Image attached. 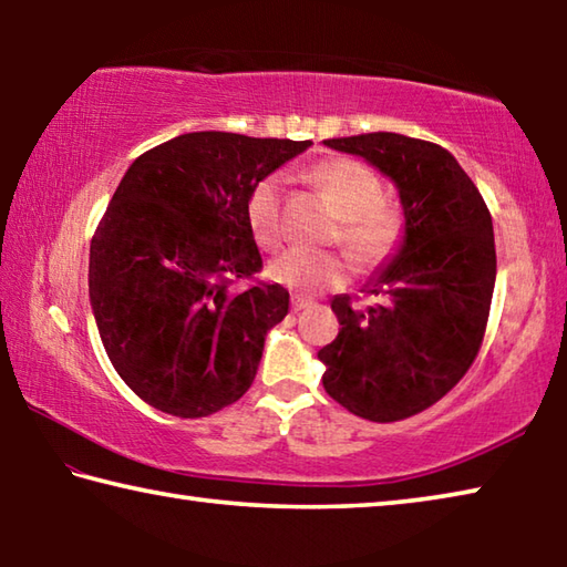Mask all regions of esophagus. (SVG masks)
Listing matches in <instances>:
<instances>
[{
  "label": "esophagus",
  "mask_w": 567,
  "mask_h": 567,
  "mask_svg": "<svg viewBox=\"0 0 567 567\" xmlns=\"http://www.w3.org/2000/svg\"><path fill=\"white\" fill-rule=\"evenodd\" d=\"M307 307H312L310 300H305V297H292V310H295V312L307 310Z\"/></svg>",
  "instance_id": "34e87169"
}]
</instances>
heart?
<instances>
[{
    "label": "heart",
    "instance_id": "heart-1",
    "mask_svg": "<svg viewBox=\"0 0 567 567\" xmlns=\"http://www.w3.org/2000/svg\"><path fill=\"white\" fill-rule=\"evenodd\" d=\"M312 179L328 195L334 213L342 217L338 239H342L354 262L362 267L385 262L402 237V217L395 207L385 203V189L375 172L354 159H330L312 172ZM282 203V175L265 177L249 195V229L257 245L265 249H277L285 239ZM267 275L287 290L315 295L324 287L344 282L348 260L338 252L287 249L267 265Z\"/></svg>",
    "mask_w": 567,
    "mask_h": 567
}]
</instances>
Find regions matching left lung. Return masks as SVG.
Here are the masks:
<instances>
[{
    "mask_svg": "<svg viewBox=\"0 0 567 567\" xmlns=\"http://www.w3.org/2000/svg\"><path fill=\"white\" fill-rule=\"evenodd\" d=\"M362 157L398 187L405 227L388 265L354 310L332 297L342 324L318 352L322 385L352 415L405 420L447 395L483 342L495 290L493 219L473 179L447 150L395 132L324 140Z\"/></svg>",
    "mask_w": 567,
    "mask_h": 567,
    "instance_id": "8db88e82",
    "label": "left lung"
}]
</instances>
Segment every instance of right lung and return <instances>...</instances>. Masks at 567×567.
I'll return each mask as SVG.
<instances>
[{
	"label": "right lung",
	"instance_id": "1",
	"mask_svg": "<svg viewBox=\"0 0 567 567\" xmlns=\"http://www.w3.org/2000/svg\"><path fill=\"white\" fill-rule=\"evenodd\" d=\"M312 142L187 132L124 172L90 247V302L117 375L147 405L207 417L245 395L290 310L260 272L247 203Z\"/></svg>",
	"mask_w": 567,
	"mask_h": 567
}]
</instances>
